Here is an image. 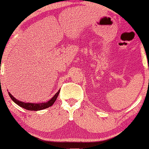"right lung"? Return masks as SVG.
Masks as SVG:
<instances>
[{
    "label": "right lung",
    "mask_w": 149,
    "mask_h": 149,
    "mask_svg": "<svg viewBox=\"0 0 149 149\" xmlns=\"http://www.w3.org/2000/svg\"><path fill=\"white\" fill-rule=\"evenodd\" d=\"M59 91H60V90H59V91H58L57 93L53 96L52 98L51 99V100H49V101H47V102H42V103H38V104L29 103V102L28 103H26V102H22V101L17 100V99H15L9 92H8V94H9V96L10 97V98L12 99V100H13L15 104H17L18 106L24 108V109H26V110L36 111H37L42 110V109H47V108L52 106V104H54V102H55L56 100H57L58 95H59Z\"/></svg>",
    "instance_id": "add662e5"
}]
</instances>
